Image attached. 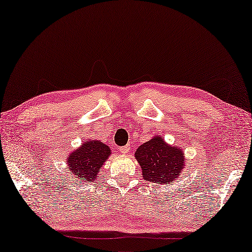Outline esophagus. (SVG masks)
<instances>
[{"mask_svg": "<svg viewBox=\"0 0 252 252\" xmlns=\"http://www.w3.org/2000/svg\"><path fill=\"white\" fill-rule=\"evenodd\" d=\"M129 151H130L129 145H126V146H123V147L119 148V152H121L122 154H127Z\"/></svg>", "mask_w": 252, "mask_h": 252, "instance_id": "1", "label": "esophagus"}]
</instances>
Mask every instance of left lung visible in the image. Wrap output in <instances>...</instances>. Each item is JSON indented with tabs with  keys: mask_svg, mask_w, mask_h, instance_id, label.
<instances>
[{
	"mask_svg": "<svg viewBox=\"0 0 252 252\" xmlns=\"http://www.w3.org/2000/svg\"><path fill=\"white\" fill-rule=\"evenodd\" d=\"M135 158L144 180L160 185L174 183L187 164L181 147L168 145L160 136L142 144L136 150Z\"/></svg>",
	"mask_w": 252,
	"mask_h": 252,
	"instance_id": "left-lung-1",
	"label": "left lung"
}]
</instances>
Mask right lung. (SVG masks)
Wrapping results in <instances>:
<instances>
[{"label":"right lung","instance_id":"1","mask_svg":"<svg viewBox=\"0 0 252 252\" xmlns=\"http://www.w3.org/2000/svg\"><path fill=\"white\" fill-rule=\"evenodd\" d=\"M111 154L110 148L100 141L82 143L67 158L68 168L71 172L72 181L92 183L98 177L99 168ZM81 187V185H79Z\"/></svg>","mask_w":252,"mask_h":252}]
</instances>
